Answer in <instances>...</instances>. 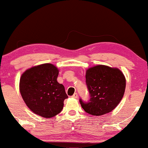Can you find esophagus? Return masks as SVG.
<instances>
[{
  "label": "esophagus",
  "instance_id": "1",
  "mask_svg": "<svg viewBox=\"0 0 148 148\" xmlns=\"http://www.w3.org/2000/svg\"><path fill=\"white\" fill-rule=\"evenodd\" d=\"M73 97V98H75V99H77V98L78 97V95H77V93H74V95L72 96Z\"/></svg>",
  "mask_w": 148,
  "mask_h": 148
}]
</instances>
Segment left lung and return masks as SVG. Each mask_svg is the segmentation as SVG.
<instances>
[{
  "mask_svg": "<svg viewBox=\"0 0 148 148\" xmlns=\"http://www.w3.org/2000/svg\"><path fill=\"white\" fill-rule=\"evenodd\" d=\"M86 83L90 99H79L82 107L88 114L101 116L111 112L123 97L126 88L124 75L118 69L98 65L86 71Z\"/></svg>",
  "mask_w": 148,
  "mask_h": 148,
  "instance_id": "obj_1",
  "label": "left lung"
}]
</instances>
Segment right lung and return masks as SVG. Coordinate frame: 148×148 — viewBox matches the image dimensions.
<instances>
[{
    "instance_id": "obj_1",
    "label": "right lung",
    "mask_w": 148,
    "mask_h": 148,
    "mask_svg": "<svg viewBox=\"0 0 148 148\" xmlns=\"http://www.w3.org/2000/svg\"><path fill=\"white\" fill-rule=\"evenodd\" d=\"M58 70L54 65L43 64L32 67L22 74L21 95L32 112L43 118H51L61 112L68 98L62 84L57 82Z\"/></svg>"
}]
</instances>
